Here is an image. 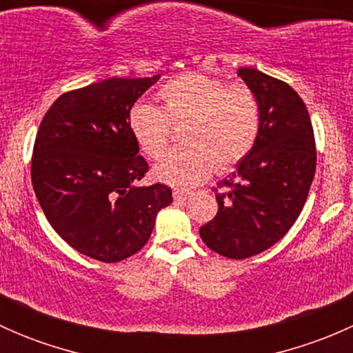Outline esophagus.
I'll use <instances>...</instances> for the list:
<instances>
[{
  "mask_svg": "<svg viewBox=\"0 0 353 353\" xmlns=\"http://www.w3.org/2000/svg\"><path fill=\"white\" fill-rule=\"evenodd\" d=\"M172 196H174V199H176V201H186V199L191 196V193H190V191H184V190H176L172 193Z\"/></svg>",
  "mask_w": 353,
  "mask_h": 353,
  "instance_id": "1",
  "label": "esophagus"
}]
</instances>
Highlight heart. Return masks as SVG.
Segmentation results:
<instances>
[{"label":"heart","instance_id":"heart-1","mask_svg":"<svg viewBox=\"0 0 353 353\" xmlns=\"http://www.w3.org/2000/svg\"><path fill=\"white\" fill-rule=\"evenodd\" d=\"M160 109L137 102L128 112V130L150 159L163 154L171 126H181V148L167 152L154 165L160 183L188 190L212 174L232 169L254 145L259 104L251 88L188 73L157 94Z\"/></svg>","mask_w":353,"mask_h":353}]
</instances>
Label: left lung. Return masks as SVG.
<instances>
[{
	"label": "left lung",
	"instance_id": "obj_1",
	"mask_svg": "<svg viewBox=\"0 0 353 353\" xmlns=\"http://www.w3.org/2000/svg\"><path fill=\"white\" fill-rule=\"evenodd\" d=\"M259 104V130L249 154L215 194L219 212L199 227L203 243L232 259L279 243L299 219L316 170L312 124L297 92L254 68L237 71Z\"/></svg>",
	"mask_w": 353,
	"mask_h": 353
}]
</instances>
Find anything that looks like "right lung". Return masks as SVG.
<instances>
[{
	"label": "right lung",
	"mask_w": 353,
	"mask_h": 353,
	"mask_svg": "<svg viewBox=\"0 0 353 353\" xmlns=\"http://www.w3.org/2000/svg\"><path fill=\"white\" fill-rule=\"evenodd\" d=\"M159 78H108L68 92L39 126L32 157L39 205L65 243L97 261L140 251L157 213L172 203L170 188L138 184L148 163L128 130V112Z\"/></svg>",
	"instance_id": "obj_1"
}]
</instances>
